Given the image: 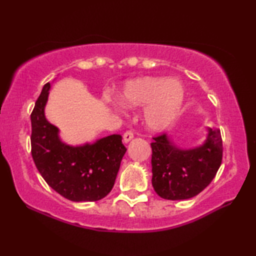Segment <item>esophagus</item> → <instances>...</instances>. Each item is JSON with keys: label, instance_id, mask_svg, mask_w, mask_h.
Wrapping results in <instances>:
<instances>
[{"label": "esophagus", "instance_id": "1", "mask_svg": "<svg viewBox=\"0 0 256 256\" xmlns=\"http://www.w3.org/2000/svg\"><path fill=\"white\" fill-rule=\"evenodd\" d=\"M133 132H131V131H128V132H125L124 133V136H123V141H124V144H128L130 141L132 140L133 138Z\"/></svg>", "mask_w": 256, "mask_h": 256}]
</instances>
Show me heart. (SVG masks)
Instances as JSON below:
<instances>
[{
    "mask_svg": "<svg viewBox=\"0 0 256 256\" xmlns=\"http://www.w3.org/2000/svg\"><path fill=\"white\" fill-rule=\"evenodd\" d=\"M128 108L146 107L144 120L150 131L162 132L178 118L185 102L180 81L164 76H141L128 81L118 94ZM120 110L118 106L114 107Z\"/></svg>",
    "mask_w": 256,
    "mask_h": 256,
    "instance_id": "1",
    "label": "heart"
}]
</instances>
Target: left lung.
Returning <instances> with one entry per match:
<instances>
[{
	"label": "left lung",
	"mask_w": 256,
	"mask_h": 256,
	"mask_svg": "<svg viewBox=\"0 0 256 256\" xmlns=\"http://www.w3.org/2000/svg\"><path fill=\"white\" fill-rule=\"evenodd\" d=\"M201 146L180 148L170 136L154 138L152 186L160 198L186 200L202 192L218 172L222 160V140L219 128H206Z\"/></svg>",
	"instance_id": "1"
}]
</instances>
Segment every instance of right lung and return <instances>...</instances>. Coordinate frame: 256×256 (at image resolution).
<instances>
[{"label": "right lung", "instance_id": "obj_1", "mask_svg": "<svg viewBox=\"0 0 256 256\" xmlns=\"http://www.w3.org/2000/svg\"><path fill=\"white\" fill-rule=\"evenodd\" d=\"M52 84L42 86L30 116L32 154L38 172L60 196L74 202L102 200L110 192L126 148L120 134L71 146L48 122L45 107Z\"/></svg>", "mask_w": 256, "mask_h": 256}]
</instances>
